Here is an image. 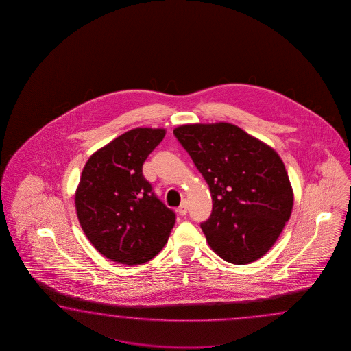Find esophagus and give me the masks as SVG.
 I'll return each instance as SVG.
<instances>
[{"instance_id": "34e87169", "label": "esophagus", "mask_w": 351, "mask_h": 351, "mask_svg": "<svg viewBox=\"0 0 351 351\" xmlns=\"http://www.w3.org/2000/svg\"><path fill=\"white\" fill-rule=\"evenodd\" d=\"M186 212H188V207H186V202H182V204L179 206L178 213L180 216H186Z\"/></svg>"}]
</instances>
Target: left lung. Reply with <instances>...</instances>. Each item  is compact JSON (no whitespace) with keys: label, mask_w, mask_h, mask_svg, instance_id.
Segmentation results:
<instances>
[{"label":"left lung","mask_w":351,"mask_h":351,"mask_svg":"<svg viewBox=\"0 0 351 351\" xmlns=\"http://www.w3.org/2000/svg\"><path fill=\"white\" fill-rule=\"evenodd\" d=\"M212 195L201 223L224 261L246 265L275 245L293 206L291 183L276 150L230 123L186 124L173 130Z\"/></svg>","instance_id":"obj_1"}]
</instances>
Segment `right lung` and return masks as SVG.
Listing matches in <instances>:
<instances>
[{
	"label": "right lung",
	"mask_w": 351,
	"mask_h": 351,
	"mask_svg": "<svg viewBox=\"0 0 351 351\" xmlns=\"http://www.w3.org/2000/svg\"><path fill=\"white\" fill-rule=\"evenodd\" d=\"M165 135V129H132L97 150L82 169L75 192L77 218L91 245L112 261H149L176 223V213L143 176V163Z\"/></svg>",
	"instance_id": "add662e5"
}]
</instances>
